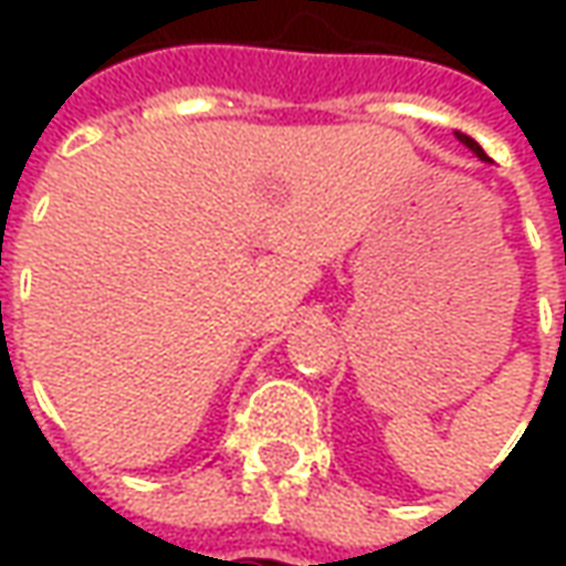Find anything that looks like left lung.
<instances>
[{"mask_svg":"<svg viewBox=\"0 0 566 566\" xmlns=\"http://www.w3.org/2000/svg\"><path fill=\"white\" fill-rule=\"evenodd\" d=\"M458 139H461L463 145H467V148H470V150H475V154H479V157H482V160H488V157H485V150L479 148V142H473V139H470V136H463V133H458Z\"/></svg>","mask_w":566,"mask_h":566,"instance_id":"obj_1","label":"left lung"}]
</instances>
